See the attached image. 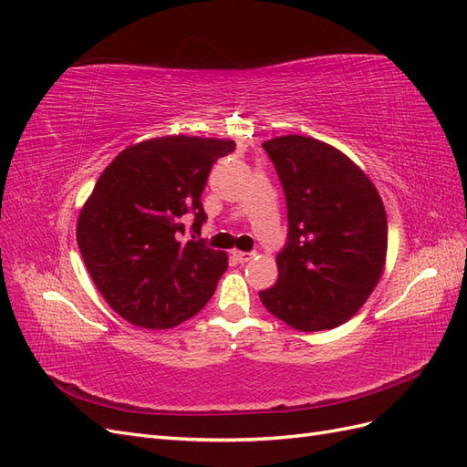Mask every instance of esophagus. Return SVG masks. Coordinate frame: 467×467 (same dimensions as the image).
<instances>
[{
  "instance_id": "obj_1",
  "label": "esophagus",
  "mask_w": 467,
  "mask_h": 467,
  "mask_svg": "<svg viewBox=\"0 0 467 467\" xmlns=\"http://www.w3.org/2000/svg\"><path fill=\"white\" fill-rule=\"evenodd\" d=\"M234 257L239 261V263H249L253 257H255V253H247V251H234Z\"/></svg>"
}]
</instances>
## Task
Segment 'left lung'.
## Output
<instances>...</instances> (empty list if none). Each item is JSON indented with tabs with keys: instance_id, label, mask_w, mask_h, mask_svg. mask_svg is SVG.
Segmentation results:
<instances>
[{
	"instance_id": "obj_1",
	"label": "left lung",
	"mask_w": 467,
	"mask_h": 467,
	"mask_svg": "<svg viewBox=\"0 0 467 467\" xmlns=\"http://www.w3.org/2000/svg\"><path fill=\"white\" fill-rule=\"evenodd\" d=\"M288 206V245L263 306L302 333L335 329L370 298L384 275L388 218L370 177L321 140L288 134L263 142Z\"/></svg>"
}]
</instances>
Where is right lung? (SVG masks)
<instances>
[{
    "label": "right lung",
    "instance_id": "add662e5",
    "mask_svg": "<svg viewBox=\"0 0 467 467\" xmlns=\"http://www.w3.org/2000/svg\"><path fill=\"white\" fill-rule=\"evenodd\" d=\"M234 140L160 136L124 148L78 216L83 263L107 304L136 327L171 329L199 314L228 268V253L179 239L206 220L201 194Z\"/></svg>",
    "mask_w": 467,
    "mask_h": 467
}]
</instances>
